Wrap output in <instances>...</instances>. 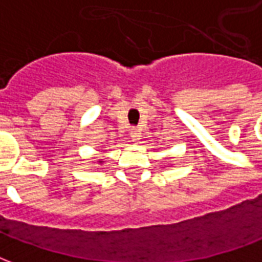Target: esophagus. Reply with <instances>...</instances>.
Listing matches in <instances>:
<instances>
[{"mask_svg":"<svg viewBox=\"0 0 262 262\" xmlns=\"http://www.w3.org/2000/svg\"><path fill=\"white\" fill-rule=\"evenodd\" d=\"M130 137L133 142H139V140H140V137H142V133H140L139 129L133 127V129H130Z\"/></svg>","mask_w":262,"mask_h":262,"instance_id":"1","label":"esophagus"}]
</instances>
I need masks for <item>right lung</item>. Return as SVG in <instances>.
Masks as SVG:
<instances>
[{"instance_id": "1", "label": "right lung", "mask_w": 262, "mask_h": 262, "mask_svg": "<svg viewBox=\"0 0 262 262\" xmlns=\"http://www.w3.org/2000/svg\"><path fill=\"white\" fill-rule=\"evenodd\" d=\"M99 163H102V161H99Z\"/></svg>"}]
</instances>
